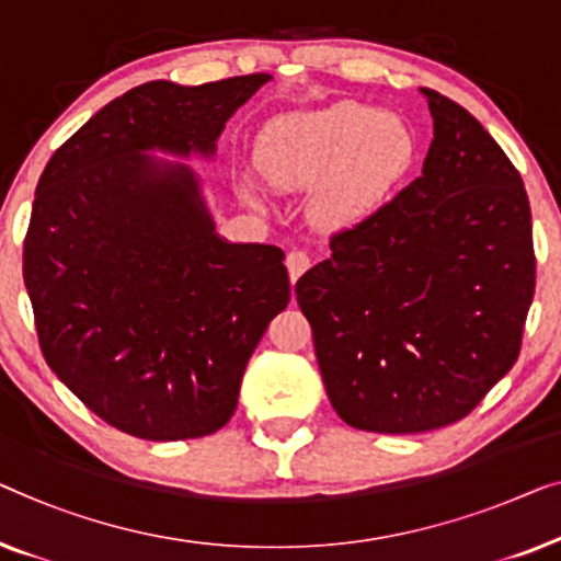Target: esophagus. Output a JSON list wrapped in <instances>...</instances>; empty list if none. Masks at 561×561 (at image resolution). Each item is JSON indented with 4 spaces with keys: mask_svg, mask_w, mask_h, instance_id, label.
<instances>
[{
    "mask_svg": "<svg viewBox=\"0 0 561 561\" xmlns=\"http://www.w3.org/2000/svg\"><path fill=\"white\" fill-rule=\"evenodd\" d=\"M310 270V256L305 254V251H289L287 254V272H289V279L291 284H295L302 274Z\"/></svg>",
    "mask_w": 561,
    "mask_h": 561,
    "instance_id": "esophagus-1",
    "label": "esophagus"
}]
</instances>
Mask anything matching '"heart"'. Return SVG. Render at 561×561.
<instances>
[{
  "label": "heart",
  "instance_id": "heart-1",
  "mask_svg": "<svg viewBox=\"0 0 561 561\" xmlns=\"http://www.w3.org/2000/svg\"><path fill=\"white\" fill-rule=\"evenodd\" d=\"M414 134L407 122L356 101L314 112H291L264 131L259 164L277 187L320 185L318 208L341 220L366 213L404 178L414 162ZM249 198H256L247 185Z\"/></svg>",
  "mask_w": 561,
  "mask_h": 561
}]
</instances>
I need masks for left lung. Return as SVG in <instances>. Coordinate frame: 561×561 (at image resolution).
Instances as JSON below:
<instances>
[{"label":"left lung","instance_id":"1","mask_svg":"<svg viewBox=\"0 0 561 561\" xmlns=\"http://www.w3.org/2000/svg\"><path fill=\"white\" fill-rule=\"evenodd\" d=\"M422 93V175L333 233L295 287L330 404L381 435L468 416L516 363L536 284L524 180L476 116Z\"/></svg>","mask_w":561,"mask_h":561}]
</instances>
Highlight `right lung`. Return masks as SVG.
Returning a JSON list of instances; mask_svg holds the SVG:
<instances>
[{"instance_id": "1", "label": "right lung", "mask_w": 561, "mask_h": 561, "mask_svg": "<svg viewBox=\"0 0 561 561\" xmlns=\"http://www.w3.org/2000/svg\"><path fill=\"white\" fill-rule=\"evenodd\" d=\"M270 73L149 81L96 112L45 164L22 274L43 356L112 427L152 442L218 432L251 353L289 302L284 251L216 233L201 178Z\"/></svg>"}]
</instances>
